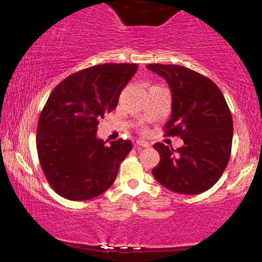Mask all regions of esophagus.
<instances>
[{
  "mask_svg": "<svg viewBox=\"0 0 262 262\" xmlns=\"http://www.w3.org/2000/svg\"><path fill=\"white\" fill-rule=\"evenodd\" d=\"M137 146H140V147H148L149 144L146 143L144 140H137Z\"/></svg>",
  "mask_w": 262,
  "mask_h": 262,
  "instance_id": "1",
  "label": "esophagus"
}]
</instances>
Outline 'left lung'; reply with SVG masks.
<instances>
[{"label":"left lung","instance_id":"1","mask_svg":"<svg viewBox=\"0 0 262 262\" xmlns=\"http://www.w3.org/2000/svg\"><path fill=\"white\" fill-rule=\"evenodd\" d=\"M166 79L172 95L167 137L184 145L176 150L157 143L160 162L152 173L160 184L181 194L209 190L226 170L231 154L233 124L221 90L199 72L176 64H147Z\"/></svg>","mask_w":262,"mask_h":262}]
</instances>
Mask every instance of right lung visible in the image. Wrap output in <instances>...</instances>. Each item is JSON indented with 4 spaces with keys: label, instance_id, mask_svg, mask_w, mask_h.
<instances>
[{
    "label": "right lung",
    "instance_id": "add662e5",
    "mask_svg": "<svg viewBox=\"0 0 262 262\" xmlns=\"http://www.w3.org/2000/svg\"><path fill=\"white\" fill-rule=\"evenodd\" d=\"M137 69L135 63L94 66L72 73L50 93L39 117L36 150L46 180L63 198L89 200L115 182L132 143L118 139L107 146L96 131Z\"/></svg>",
    "mask_w": 262,
    "mask_h": 262
}]
</instances>
